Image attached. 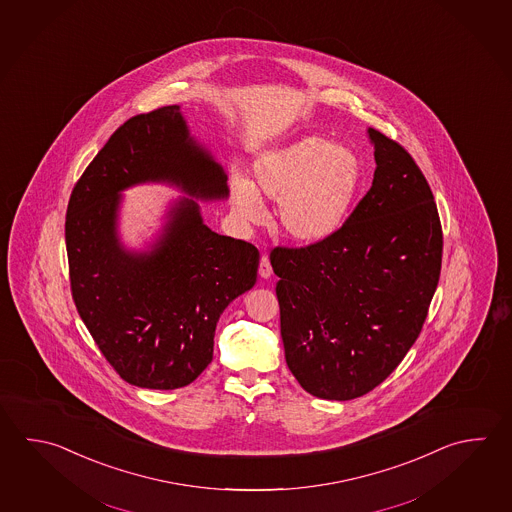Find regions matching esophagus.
Here are the masks:
<instances>
[{
  "instance_id": "1",
  "label": "esophagus",
  "mask_w": 512,
  "mask_h": 512,
  "mask_svg": "<svg viewBox=\"0 0 512 512\" xmlns=\"http://www.w3.org/2000/svg\"><path fill=\"white\" fill-rule=\"evenodd\" d=\"M271 273H273V271H271L270 259H268V255H262L259 275H261L262 279H270Z\"/></svg>"
}]
</instances>
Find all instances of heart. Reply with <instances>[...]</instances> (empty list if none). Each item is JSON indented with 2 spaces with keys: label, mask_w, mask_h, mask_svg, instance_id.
<instances>
[{
  "label": "heart",
  "mask_w": 512,
  "mask_h": 512,
  "mask_svg": "<svg viewBox=\"0 0 512 512\" xmlns=\"http://www.w3.org/2000/svg\"><path fill=\"white\" fill-rule=\"evenodd\" d=\"M253 179L235 177L230 184L233 210L241 219H264L262 193L279 201L277 224L288 239L319 244L348 222L364 181V164L355 148L308 135L259 155Z\"/></svg>",
  "instance_id": "heart-1"
}]
</instances>
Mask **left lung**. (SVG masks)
<instances>
[{"mask_svg": "<svg viewBox=\"0 0 512 512\" xmlns=\"http://www.w3.org/2000/svg\"><path fill=\"white\" fill-rule=\"evenodd\" d=\"M369 192L328 241L275 248L280 337L309 395L353 400L382 384L422 331L442 268L433 192L402 146L367 128Z\"/></svg>", "mask_w": 512, "mask_h": 512, "instance_id": "8db88e82", "label": "left lung"}]
</instances>
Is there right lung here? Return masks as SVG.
I'll use <instances>...</instances> for the list:
<instances>
[{
    "mask_svg": "<svg viewBox=\"0 0 512 512\" xmlns=\"http://www.w3.org/2000/svg\"><path fill=\"white\" fill-rule=\"evenodd\" d=\"M226 181L172 105L119 126L74 186L65 222L72 297L97 348L132 386L192 384L212 362L222 311L257 282V248L212 232L195 201L226 199ZM146 182L193 199L173 202L151 248L132 251L118 235L120 193Z\"/></svg>",
    "mask_w": 512,
    "mask_h": 512,
    "instance_id": "right-lung-1",
    "label": "right lung"
}]
</instances>
